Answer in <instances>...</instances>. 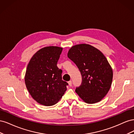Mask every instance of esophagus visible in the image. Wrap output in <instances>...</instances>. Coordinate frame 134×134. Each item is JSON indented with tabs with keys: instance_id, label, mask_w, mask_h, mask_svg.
Segmentation results:
<instances>
[{
	"instance_id": "1",
	"label": "esophagus",
	"mask_w": 134,
	"mask_h": 134,
	"mask_svg": "<svg viewBox=\"0 0 134 134\" xmlns=\"http://www.w3.org/2000/svg\"><path fill=\"white\" fill-rule=\"evenodd\" d=\"M68 84H69V86L70 87H71L72 86V82L71 81H69L68 82Z\"/></svg>"
}]
</instances>
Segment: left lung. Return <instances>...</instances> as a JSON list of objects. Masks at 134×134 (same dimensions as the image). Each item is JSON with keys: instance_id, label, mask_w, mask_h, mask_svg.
Listing matches in <instances>:
<instances>
[{"instance_id": "left-lung-1", "label": "left lung", "mask_w": 134, "mask_h": 134, "mask_svg": "<svg viewBox=\"0 0 134 134\" xmlns=\"http://www.w3.org/2000/svg\"><path fill=\"white\" fill-rule=\"evenodd\" d=\"M68 57L78 68L82 77L75 92L85 102L93 104L102 100L111 88L112 69L99 50L88 44L72 46Z\"/></svg>"}]
</instances>
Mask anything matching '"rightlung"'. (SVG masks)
<instances>
[{
	"label": "right lung",
	"mask_w": 134,
	"mask_h": 134,
	"mask_svg": "<svg viewBox=\"0 0 134 134\" xmlns=\"http://www.w3.org/2000/svg\"><path fill=\"white\" fill-rule=\"evenodd\" d=\"M62 47L47 46L32 56L26 69L27 90L36 102L46 106L57 103L66 91L68 83L62 80V70L57 63Z\"/></svg>",
	"instance_id": "1"
}]
</instances>
